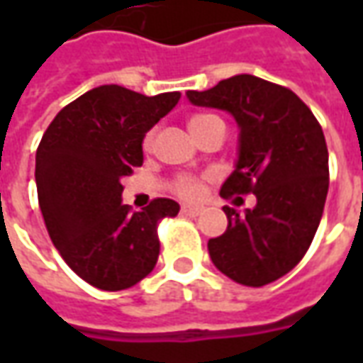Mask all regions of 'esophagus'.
I'll use <instances>...</instances> for the list:
<instances>
[{
    "mask_svg": "<svg viewBox=\"0 0 363 363\" xmlns=\"http://www.w3.org/2000/svg\"><path fill=\"white\" fill-rule=\"evenodd\" d=\"M181 212L184 213V216H190V218H198L200 213H202V208H198V206H182Z\"/></svg>",
    "mask_w": 363,
    "mask_h": 363,
    "instance_id": "34e87169",
    "label": "esophagus"
}]
</instances>
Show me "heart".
Wrapping results in <instances>:
<instances>
[{"mask_svg":"<svg viewBox=\"0 0 363 363\" xmlns=\"http://www.w3.org/2000/svg\"><path fill=\"white\" fill-rule=\"evenodd\" d=\"M212 120H220V118L210 116V114H198V116H194V118L190 120V130H196V128L204 126V124L212 122ZM151 143H153V132H150V134L145 135V140H143V147H145V150H150ZM174 190H177V194L182 198H196L198 194H200V190H202V184H200V181L194 179V177H182V179H179V182H177Z\"/></svg>","mask_w":363,"mask_h":363,"instance_id":"1","label":"heart"}]
</instances>
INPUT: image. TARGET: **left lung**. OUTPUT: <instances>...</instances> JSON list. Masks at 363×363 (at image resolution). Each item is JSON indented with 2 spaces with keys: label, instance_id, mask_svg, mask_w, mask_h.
<instances>
[{
  "label": "left lung",
  "instance_id": "8db88e82",
  "mask_svg": "<svg viewBox=\"0 0 363 363\" xmlns=\"http://www.w3.org/2000/svg\"><path fill=\"white\" fill-rule=\"evenodd\" d=\"M196 106L233 114L241 128L235 171L220 194H255L239 213L223 206L225 233L208 241L216 268L237 284L260 288L299 264L317 233L328 192V150L311 108L288 87L255 75L189 91Z\"/></svg>",
  "mask_w": 363,
  "mask_h": 363
}]
</instances>
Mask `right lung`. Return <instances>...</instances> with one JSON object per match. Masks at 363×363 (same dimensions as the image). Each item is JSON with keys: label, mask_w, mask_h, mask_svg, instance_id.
Returning <instances> with one entry per match:
<instances>
[{"label": "right lung", "mask_w": 363, "mask_h": 363, "mask_svg": "<svg viewBox=\"0 0 363 363\" xmlns=\"http://www.w3.org/2000/svg\"><path fill=\"white\" fill-rule=\"evenodd\" d=\"M179 99V91L145 96L101 85L64 106L38 143L36 190L48 235L95 288H132L157 264L159 221L181 208L155 198L132 212L122 204V179L142 167L143 138Z\"/></svg>", "instance_id": "obj_1"}]
</instances>
